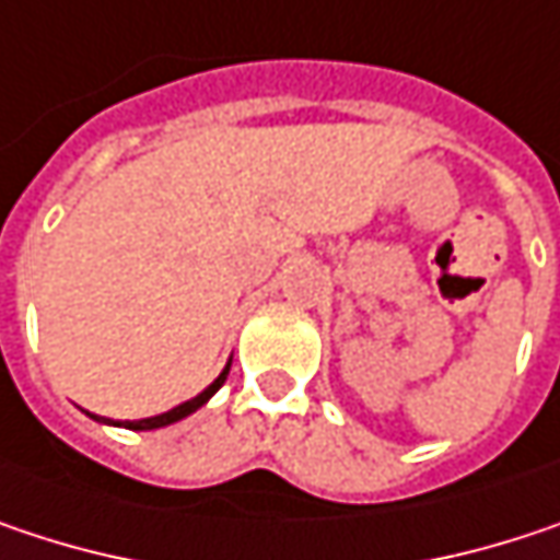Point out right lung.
<instances>
[{
	"mask_svg": "<svg viewBox=\"0 0 560 560\" xmlns=\"http://www.w3.org/2000/svg\"><path fill=\"white\" fill-rule=\"evenodd\" d=\"M228 372H230V362L224 365V372L214 378V382L208 384L198 397H191V400H185V404H178L173 410H166V413H160V417H147V420H128V423H115V420H102V417H95L98 423H115V427H125V430H160V427H170V423H178V420H185L188 413H195L198 407H205L218 390H221V384L228 382Z\"/></svg>",
	"mask_w": 560,
	"mask_h": 560,
	"instance_id": "1",
	"label": "right lung"
}]
</instances>
